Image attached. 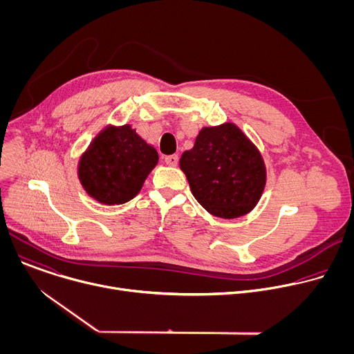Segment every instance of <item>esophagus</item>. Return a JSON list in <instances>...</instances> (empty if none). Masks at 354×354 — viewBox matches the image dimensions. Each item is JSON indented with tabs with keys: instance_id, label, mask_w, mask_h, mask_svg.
<instances>
[{
	"instance_id": "esophagus-1",
	"label": "esophagus",
	"mask_w": 354,
	"mask_h": 354,
	"mask_svg": "<svg viewBox=\"0 0 354 354\" xmlns=\"http://www.w3.org/2000/svg\"><path fill=\"white\" fill-rule=\"evenodd\" d=\"M178 161H179V158H178V156H176V154H172V156L165 157V164H167V165H169V167H176Z\"/></svg>"
}]
</instances>
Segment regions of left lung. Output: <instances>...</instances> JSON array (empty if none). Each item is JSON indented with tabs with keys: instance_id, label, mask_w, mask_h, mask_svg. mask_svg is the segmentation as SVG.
I'll use <instances>...</instances> for the list:
<instances>
[{
	"instance_id": "1",
	"label": "left lung",
	"mask_w": 354,
	"mask_h": 354,
	"mask_svg": "<svg viewBox=\"0 0 354 354\" xmlns=\"http://www.w3.org/2000/svg\"><path fill=\"white\" fill-rule=\"evenodd\" d=\"M179 164L194 198L221 218L249 213L266 183L259 151L231 123L201 130Z\"/></svg>"
}]
</instances>
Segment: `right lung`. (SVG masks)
<instances>
[{
  "instance_id": "1",
  "label": "right lung",
  "mask_w": 354,
  "mask_h": 354,
  "mask_svg": "<svg viewBox=\"0 0 354 354\" xmlns=\"http://www.w3.org/2000/svg\"><path fill=\"white\" fill-rule=\"evenodd\" d=\"M158 162L157 149L130 126L100 133L80 161L78 175L84 189L105 205H122L141 189Z\"/></svg>"
}]
</instances>
